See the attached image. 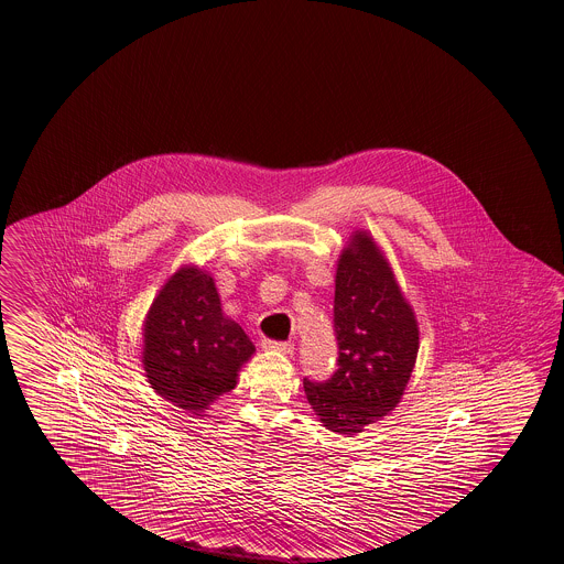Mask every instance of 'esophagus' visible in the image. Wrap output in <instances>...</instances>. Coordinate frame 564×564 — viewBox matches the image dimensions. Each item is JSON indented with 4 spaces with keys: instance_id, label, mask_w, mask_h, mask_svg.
Here are the masks:
<instances>
[{
    "instance_id": "obj_1",
    "label": "esophagus",
    "mask_w": 564,
    "mask_h": 564,
    "mask_svg": "<svg viewBox=\"0 0 564 564\" xmlns=\"http://www.w3.org/2000/svg\"><path fill=\"white\" fill-rule=\"evenodd\" d=\"M262 347H264V349H271V351L285 354V356L293 354V345H291L290 341H269V339H264V341H262Z\"/></svg>"
}]
</instances>
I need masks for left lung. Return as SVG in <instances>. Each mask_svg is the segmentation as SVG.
I'll list each match as a JSON object with an SVG mask.
<instances>
[{"instance_id":"8db88e82","label":"left lung","mask_w":564,"mask_h":564,"mask_svg":"<svg viewBox=\"0 0 564 564\" xmlns=\"http://www.w3.org/2000/svg\"><path fill=\"white\" fill-rule=\"evenodd\" d=\"M333 328L337 370L321 382L304 378V391L323 426L358 434L397 408L420 349L411 306L364 231L339 258Z\"/></svg>"}]
</instances>
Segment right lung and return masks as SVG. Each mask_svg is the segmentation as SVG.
Segmentation results:
<instances>
[{"label":"right lung","instance_id":"1","mask_svg":"<svg viewBox=\"0 0 564 564\" xmlns=\"http://www.w3.org/2000/svg\"><path fill=\"white\" fill-rule=\"evenodd\" d=\"M254 354L243 328L225 318L213 276L180 269L144 321V370L156 393L182 410L203 411L236 387Z\"/></svg>","mask_w":564,"mask_h":564}]
</instances>
